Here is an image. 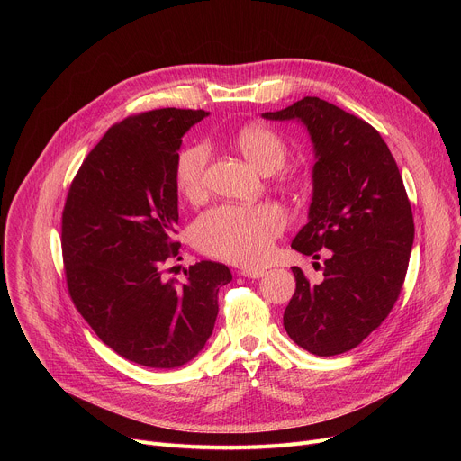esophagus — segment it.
Returning a JSON list of instances; mask_svg holds the SVG:
<instances>
[{"instance_id": "obj_1", "label": "esophagus", "mask_w": 461, "mask_h": 461, "mask_svg": "<svg viewBox=\"0 0 461 461\" xmlns=\"http://www.w3.org/2000/svg\"><path fill=\"white\" fill-rule=\"evenodd\" d=\"M265 274H267L265 270H258V268H251V270H242L240 272V276L248 277V279H260Z\"/></svg>"}]
</instances>
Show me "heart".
I'll return each instance as SVG.
<instances>
[{"label":"heart","mask_w":461,"mask_h":461,"mask_svg":"<svg viewBox=\"0 0 461 461\" xmlns=\"http://www.w3.org/2000/svg\"><path fill=\"white\" fill-rule=\"evenodd\" d=\"M235 148L260 173H274L283 187L297 191L306 176L295 169H283L288 158V144L276 129L267 125H244ZM210 149L206 144H193L180 151L175 164V184L189 203H199L206 194V169ZM285 230V215L274 204L257 206H217L203 213L193 226L194 246L203 253L233 262L240 267H255L265 260L274 240Z\"/></svg>","instance_id":"obj_1"}]
</instances>
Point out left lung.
I'll return each mask as SVG.
<instances>
[{"mask_svg":"<svg viewBox=\"0 0 461 461\" xmlns=\"http://www.w3.org/2000/svg\"><path fill=\"white\" fill-rule=\"evenodd\" d=\"M262 116L308 127L317 158L313 196L292 248L313 258L330 249L319 285L292 268L295 294L283 324L310 354L348 352L388 317L405 283L414 217L403 178L377 131L330 102L304 96Z\"/></svg>","mask_w":461,"mask_h":461,"instance_id":"obj_1","label":"left lung"}]
</instances>
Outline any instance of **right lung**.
I'll list each match as a JSON object with an SVG mask.
<instances>
[{
  "instance_id": "right-lung-1",
  "label": "right lung",
  "mask_w": 461,
  "mask_h": 461,
  "mask_svg": "<svg viewBox=\"0 0 461 461\" xmlns=\"http://www.w3.org/2000/svg\"><path fill=\"white\" fill-rule=\"evenodd\" d=\"M199 109H153L111 125L71 182L61 213L69 295L95 334L127 361L176 368L213 332L228 267L201 260L164 279L178 253L175 164Z\"/></svg>"
}]
</instances>
